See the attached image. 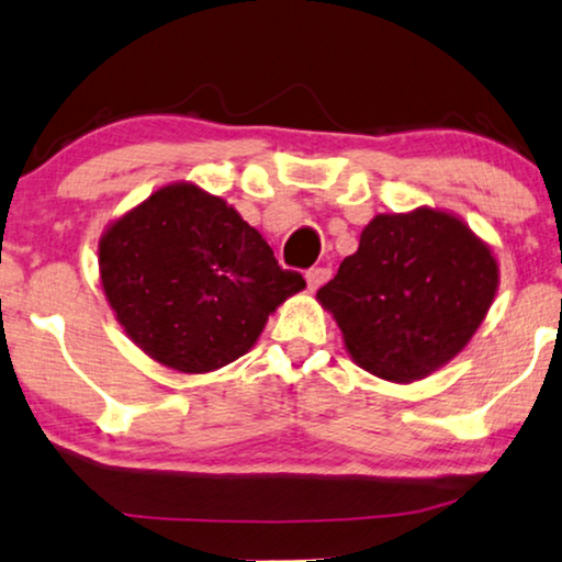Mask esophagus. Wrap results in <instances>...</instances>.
Listing matches in <instances>:
<instances>
[{
	"label": "esophagus",
	"mask_w": 562,
	"mask_h": 562,
	"mask_svg": "<svg viewBox=\"0 0 562 562\" xmlns=\"http://www.w3.org/2000/svg\"><path fill=\"white\" fill-rule=\"evenodd\" d=\"M329 279V268L327 266H314L306 271V283H310V289H319L322 283Z\"/></svg>",
	"instance_id": "34e87169"
}]
</instances>
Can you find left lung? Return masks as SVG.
<instances>
[{
    "instance_id": "1",
    "label": "left lung",
    "mask_w": 562,
    "mask_h": 562,
    "mask_svg": "<svg viewBox=\"0 0 562 562\" xmlns=\"http://www.w3.org/2000/svg\"><path fill=\"white\" fill-rule=\"evenodd\" d=\"M491 250L445 212L379 214L317 291L358 366L417 381L465 348L494 302Z\"/></svg>"
}]
</instances>
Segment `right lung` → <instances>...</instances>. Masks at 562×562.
Wrapping results in <instances>:
<instances>
[{
    "label": "right lung",
    "mask_w": 562,
    "mask_h": 562,
    "mask_svg": "<svg viewBox=\"0 0 562 562\" xmlns=\"http://www.w3.org/2000/svg\"><path fill=\"white\" fill-rule=\"evenodd\" d=\"M99 268L125 333L181 373L233 363L268 314L306 286L233 206L191 183L160 189L114 222Z\"/></svg>",
    "instance_id": "1"
}]
</instances>
